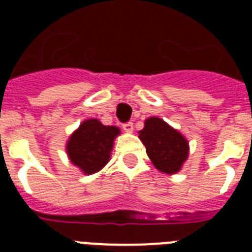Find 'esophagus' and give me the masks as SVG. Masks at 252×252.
I'll list each match as a JSON object with an SVG mask.
<instances>
[{
  "instance_id": "1",
  "label": "esophagus",
  "mask_w": 252,
  "mask_h": 252,
  "mask_svg": "<svg viewBox=\"0 0 252 252\" xmlns=\"http://www.w3.org/2000/svg\"><path fill=\"white\" fill-rule=\"evenodd\" d=\"M122 128H124L126 132H132V131H133L132 122H126V124H124V125H122Z\"/></svg>"
}]
</instances>
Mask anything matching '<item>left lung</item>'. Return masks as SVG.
I'll return each mask as SVG.
<instances>
[{"label":"left lung","instance_id":"8db88e82","mask_svg":"<svg viewBox=\"0 0 252 252\" xmlns=\"http://www.w3.org/2000/svg\"><path fill=\"white\" fill-rule=\"evenodd\" d=\"M139 139L155 168L165 174H175L188 158L189 145L186 137L159 117H149L139 131Z\"/></svg>","mask_w":252,"mask_h":252}]
</instances>
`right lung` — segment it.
<instances>
[{
	"label": "right lung",
	"instance_id": "1",
	"mask_svg": "<svg viewBox=\"0 0 252 252\" xmlns=\"http://www.w3.org/2000/svg\"><path fill=\"white\" fill-rule=\"evenodd\" d=\"M119 135L116 126H104L97 119L86 120L66 142L69 160L84 174H94L110 161L113 141Z\"/></svg>",
	"mask_w": 252,
	"mask_h": 252
}]
</instances>
